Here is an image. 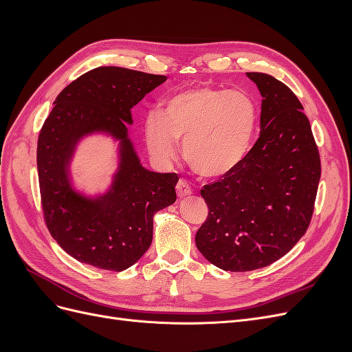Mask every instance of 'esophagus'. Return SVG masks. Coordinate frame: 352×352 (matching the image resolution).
<instances>
[{
	"label": "esophagus",
	"instance_id": "obj_1",
	"mask_svg": "<svg viewBox=\"0 0 352 352\" xmlns=\"http://www.w3.org/2000/svg\"><path fill=\"white\" fill-rule=\"evenodd\" d=\"M176 192H177L179 198H185V197H189L190 194H192V190H190L186 180L179 179V182L176 185Z\"/></svg>",
	"mask_w": 352,
	"mask_h": 352
}]
</instances>
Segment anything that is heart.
Instances as JSON below:
<instances>
[{
    "mask_svg": "<svg viewBox=\"0 0 352 352\" xmlns=\"http://www.w3.org/2000/svg\"><path fill=\"white\" fill-rule=\"evenodd\" d=\"M257 109L250 95L212 87H195L172 95L162 113L145 119V141L163 163L173 162L177 142L184 158L204 179L232 173L250 150Z\"/></svg>",
    "mask_w": 352,
    "mask_h": 352,
    "instance_id": "1",
    "label": "heart"
}]
</instances>
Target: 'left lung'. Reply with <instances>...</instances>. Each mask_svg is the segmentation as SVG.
I'll return each instance as SVG.
<instances>
[{
	"instance_id": "obj_1",
	"label": "left lung",
	"mask_w": 352,
	"mask_h": 352,
	"mask_svg": "<svg viewBox=\"0 0 352 352\" xmlns=\"http://www.w3.org/2000/svg\"><path fill=\"white\" fill-rule=\"evenodd\" d=\"M247 76L261 94L260 136L232 173L201 189L208 216L199 252L219 269L250 272L282 258L311 221L320 155L302 104L265 73Z\"/></svg>"
}]
</instances>
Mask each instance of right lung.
<instances>
[{"label": "right lung", "instance_id": "obj_1", "mask_svg": "<svg viewBox=\"0 0 352 352\" xmlns=\"http://www.w3.org/2000/svg\"><path fill=\"white\" fill-rule=\"evenodd\" d=\"M166 76L123 67H97L73 80L54 101L38 138L42 210L51 236L73 258L122 272L150 248L157 211L176 201V173L146 170L127 133L132 107ZM104 133L120 141V164L101 196L71 185L69 163L81 138Z\"/></svg>", "mask_w": 352, "mask_h": 352}]
</instances>
